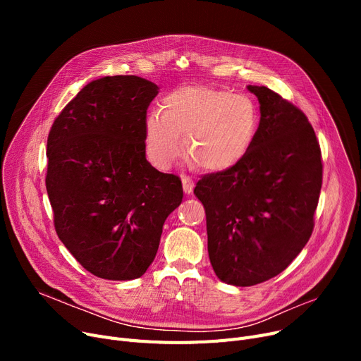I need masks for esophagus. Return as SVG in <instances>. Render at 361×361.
<instances>
[{
  "label": "esophagus",
  "mask_w": 361,
  "mask_h": 361,
  "mask_svg": "<svg viewBox=\"0 0 361 361\" xmlns=\"http://www.w3.org/2000/svg\"><path fill=\"white\" fill-rule=\"evenodd\" d=\"M181 183H183V190L185 195H190L193 193V188H195V181L187 177V176H181Z\"/></svg>",
  "instance_id": "obj_1"
}]
</instances>
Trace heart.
I'll use <instances>...</instances> for the list:
<instances>
[{"label": "heart", "mask_w": 361, "mask_h": 361, "mask_svg": "<svg viewBox=\"0 0 361 361\" xmlns=\"http://www.w3.org/2000/svg\"><path fill=\"white\" fill-rule=\"evenodd\" d=\"M259 130L256 105L245 97L206 86H185L166 93L159 114L145 120V152L155 166L166 169L181 154L196 165L222 173L237 165Z\"/></svg>", "instance_id": "1"}]
</instances>
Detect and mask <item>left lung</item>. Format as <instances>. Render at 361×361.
<instances>
[{
    "mask_svg": "<svg viewBox=\"0 0 361 361\" xmlns=\"http://www.w3.org/2000/svg\"><path fill=\"white\" fill-rule=\"evenodd\" d=\"M247 89L260 104L253 145L237 165L195 187L212 268L235 287L268 281L298 256L322 187L320 147L307 117L267 86Z\"/></svg>",
    "mask_w": 361,
    "mask_h": 361,
    "instance_id": "obj_1",
    "label": "left lung"
}]
</instances>
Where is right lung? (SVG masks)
<instances>
[{"label":"right lung","mask_w":361,"mask_h":361,"mask_svg":"<svg viewBox=\"0 0 361 361\" xmlns=\"http://www.w3.org/2000/svg\"><path fill=\"white\" fill-rule=\"evenodd\" d=\"M158 89L137 75H105L75 94L51 127L45 183L55 231L94 276L140 278L183 200L181 180L146 159V111Z\"/></svg>","instance_id":"add662e5"}]
</instances>
